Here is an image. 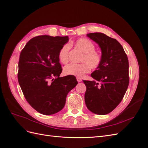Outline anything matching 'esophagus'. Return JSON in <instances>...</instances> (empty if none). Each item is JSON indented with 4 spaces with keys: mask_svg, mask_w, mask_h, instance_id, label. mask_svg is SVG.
I'll use <instances>...</instances> for the list:
<instances>
[{
    "mask_svg": "<svg viewBox=\"0 0 148 148\" xmlns=\"http://www.w3.org/2000/svg\"><path fill=\"white\" fill-rule=\"evenodd\" d=\"M77 82H82V78H77Z\"/></svg>",
    "mask_w": 148,
    "mask_h": 148,
    "instance_id": "34e87169",
    "label": "esophagus"
}]
</instances>
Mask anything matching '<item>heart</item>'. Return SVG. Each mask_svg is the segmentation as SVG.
I'll list each match as a JSON object with an SVG mask.
<instances>
[{
    "instance_id": "b5f03b06",
    "label": "heart",
    "mask_w": 148,
    "mask_h": 148,
    "mask_svg": "<svg viewBox=\"0 0 148 148\" xmlns=\"http://www.w3.org/2000/svg\"><path fill=\"white\" fill-rule=\"evenodd\" d=\"M75 46L83 52L78 64H70L64 68V73L66 75H72L78 78L82 77L89 71V69L95 70L97 69L101 64L102 57L99 52L95 50V46L90 40L86 38L78 39L75 42ZM69 44H65L59 52V59L63 64L69 61Z\"/></svg>"
}]
</instances>
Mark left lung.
Returning <instances> with one entry per match:
<instances>
[{
    "mask_svg": "<svg viewBox=\"0 0 148 148\" xmlns=\"http://www.w3.org/2000/svg\"><path fill=\"white\" fill-rule=\"evenodd\" d=\"M87 36L98 44L101 49L100 66L91 74L95 80L83 82L87 108L97 115H106L116 108L126 92L129 84L128 57L117 40L102 33Z\"/></svg>",
    "mask_w": 148,
    "mask_h": 148,
    "instance_id": "obj_1",
    "label": "left lung"
}]
</instances>
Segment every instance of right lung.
Segmentation results:
<instances>
[{"instance_id": "obj_1", "label": "right lung", "mask_w": 148, "mask_h": 148, "mask_svg": "<svg viewBox=\"0 0 148 148\" xmlns=\"http://www.w3.org/2000/svg\"><path fill=\"white\" fill-rule=\"evenodd\" d=\"M68 36L42 35L26 43L20 53L18 80L25 99L43 115H52L64 107L68 93L78 84L75 77H60L59 52Z\"/></svg>"}]
</instances>
